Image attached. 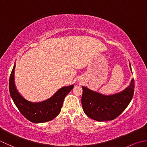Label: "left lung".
I'll list each match as a JSON object with an SVG mask.
<instances>
[{
  "instance_id": "8db88e82",
  "label": "left lung",
  "mask_w": 147,
  "mask_h": 147,
  "mask_svg": "<svg viewBox=\"0 0 147 147\" xmlns=\"http://www.w3.org/2000/svg\"><path fill=\"white\" fill-rule=\"evenodd\" d=\"M129 67L131 65L129 62ZM82 104L85 114L97 121H111L118 117L131 101L135 83L131 80L129 86L123 91L112 95H104L82 86Z\"/></svg>"
}]
</instances>
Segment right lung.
<instances>
[{
  "label": "right lung",
  "mask_w": 147,
  "mask_h": 147,
  "mask_svg": "<svg viewBox=\"0 0 147 147\" xmlns=\"http://www.w3.org/2000/svg\"><path fill=\"white\" fill-rule=\"evenodd\" d=\"M14 64L9 78V92L11 98L21 113L33 123H42L51 121L60 113L64 98L74 85L63 86L54 95L43 101L34 102L28 100L18 92L14 82Z\"/></svg>",
  "instance_id": "1"
}]
</instances>
